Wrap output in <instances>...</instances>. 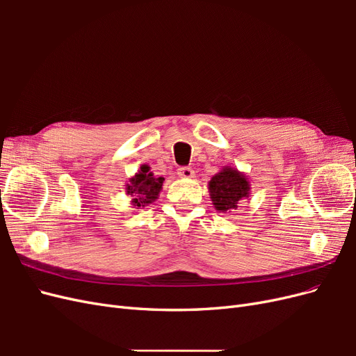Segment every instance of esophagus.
<instances>
[{
	"instance_id": "obj_1",
	"label": "esophagus",
	"mask_w": 356,
	"mask_h": 356,
	"mask_svg": "<svg viewBox=\"0 0 356 356\" xmlns=\"http://www.w3.org/2000/svg\"><path fill=\"white\" fill-rule=\"evenodd\" d=\"M178 177L179 178H186V179L195 178V170H193L191 168H179L178 169Z\"/></svg>"
}]
</instances>
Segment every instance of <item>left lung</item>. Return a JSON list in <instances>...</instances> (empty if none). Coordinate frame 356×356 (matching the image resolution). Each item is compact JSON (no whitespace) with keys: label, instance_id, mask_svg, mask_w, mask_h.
<instances>
[{"label":"left lung","instance_id":"left-lung-1","mask_svg":"<svg viewBox=\"0 0 356 356\" xmlns=\"http://www.w3.org/2000/svg\"><path fill=\"white\" fill-rule=\"evenodd\" d=\"M208 188L215 209L224 213L238 209L239 200L250 196V181L242 172L230 166L215 174Z\"/></svg>","mask_w":356,"mask_h":356}]
</instances>
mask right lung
<instances>
[{
	"label": "right lung",
	"mask_w": 356,
	"mask_h": 356,
	"mask_svg": "<svg viewBox=\"0 0 356 356\" xmlns=\"http://www.w3.org/2000/svg\"><path fill=\"white\" fill-rule=\"evenodd\" d=\"M163 181L165 178H156L149 168L147 165H143L141 170L129 179V184L126 186V193L132 197L134 207L144 208L147 204L153 203L159 197Z\"/></svg>",
	"instance_id": "right-lung-1"
}]
</instances>
